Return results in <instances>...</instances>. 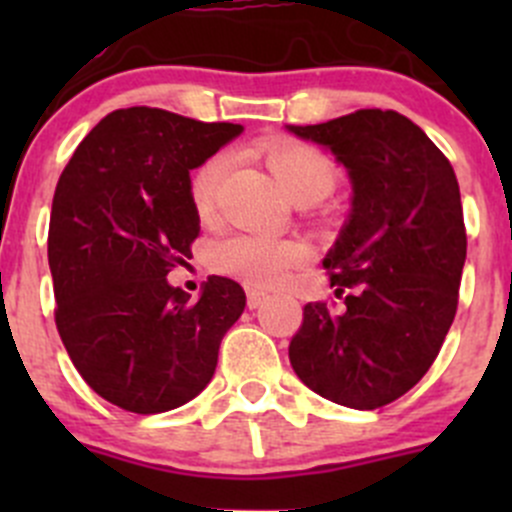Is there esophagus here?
<instances>
[{"label":"esophagus","instance_id":"obj_1","mask_svg":"<svg viewBox=\"0 0 512 512\" xmlns=\"http://www.w3.org/2000/svg\"><path fill=\"white\" fill-rule=\"evenodd\" d=\"M265 299H267V292H262V289H247V307L250 309H257Z\"/></svg>","mask_w":512,"mask_h":512}]
</instances>
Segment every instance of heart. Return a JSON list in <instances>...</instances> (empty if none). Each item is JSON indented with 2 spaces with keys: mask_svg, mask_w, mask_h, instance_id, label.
<instances>
[{
  "mask_svg": "<svg viewBox=\"0 0 512 512\" xmlns=\"http://www.w3.org/2000/svg\"><path fill=\"white\" fill-rule=\"evenodd\" d=\"M265 153L272 173L277 175L292 200L302 195L324 198L337 185V165L319 148L297 141H275L267 146ZM227 168H230V153L218 151L205 158L190 175V203L200 218H208L213 213ZM304 257H307V250L299 242L250 235V232L223 237L210 247V265L215 272L252 287L280 285L294 267L302 265Z\"/></svg>",
  "mask_w": 512,
  "mask_h": 512,
  "instance_id": "1",
  "label": "heart"
}]
</instances>
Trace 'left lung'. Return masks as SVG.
Here are the masks:
<instances>
[{"label": "left lung", "instance_id": "left-lung-1", "mask_svg": "<svg viewBox=\"0 0 512 512\" xmlns=\"http://www.w3.org/2000/svg\"><path fill=\"white\" fill-rule=\"evenodd\" d=\"M327 146L352 180V213L324 267L344 309L304 304L289 361L304 386L349 409H381L423 379L458 307L466 225L456 173L396 111L361 108L287 126Z\"/></svg>", "mask_w": 512, "mask_h": 512}]
</instances>
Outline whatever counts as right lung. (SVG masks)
<instances>
[{"label":"right lung","mask_w":512,"mask_h":512,"mask_svg":"<svg viewBox=\"0 0 512 512\" xmlns=\"http://www.w3.org/2000/svg\"><path fill=\"white\" fill-rule=\"evenodd\" d=\"M240 133L237 123L118 108L91 128L56 183V329L86 384L118 409L163 414L195 399L245 309V292L227 277H208L198 302L168 285L200 232L190 170Z\"/></svg>","instance_id":"obj_1"}]
</instances>
